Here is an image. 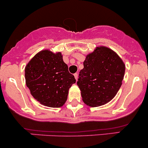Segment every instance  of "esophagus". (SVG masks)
Returning <instances> with one entry per match:
<instances>
[{
  "label": "esophagus",
  "mask_w": 148,
  "mask_h": 148,
  "mask_svg": "<svg viewBox=\"0 0 148 148\" xmlns=\"http://www.w3.org/2000/svg\"><path fill=\"white\" fill-rule=\"evenodd\" d=\"M74 77H75V80H78V73H75V74H74Z\"/></svg>",
  "instance_id": "1"
}]
</instances>
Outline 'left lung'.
<instances>
[{
  "instance_id": "obj_1",
  "label": "left lung",
  "mask_w": 148,
  "mask_h": 148,
  "mask_svg": "<svg viewBox=\"0 0 148 148\" xmlns=\"http://www.w3.org/2000/svg\"><path fill=\"white\" fill-rule=\"evenodd\" d=\"M124 73V63L115 51L97 47L86 57L77 81L84 103L98 107L109 102L121 86Z\"/></svg>"
}]
</instances>
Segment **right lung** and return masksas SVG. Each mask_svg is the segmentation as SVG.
<instances>
[{
	"label": "right lung",
	"mask_w": 148,
	"mask_h": 148,
	"mask_svg": "<svg viewBox=\"0 0 148 148\" xmlns=\"http://www.w3.org/2000/svg\"><path fill=\"white\" fill-rule=\"evenodd\" d=\"M25 81L32 96L41 105L60 108L67 101L69 88L75 83L61 52L43 50L35 55L25 70Z\"/></svg>",
	"instance_id": "1"
}]
</instances>
